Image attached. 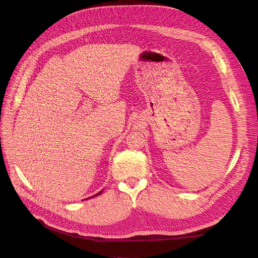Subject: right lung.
<instances>
[{"mask_svg": "<svg viewBox=\"0 0 258 258\" xmlns=\"http://www.w3.org/2000/svg\"><path fill=\"white\" fill-rule=\"evenodd\" d=\"M100 194H102V191H100V192H98V194H97V195H95V196H93V197H96V196H99V195H100Z\"/></svg>", "mask_w": 258, "mask_h": 258, "instance_id": "obj_1", "label": "right lung"}]
</instances>
